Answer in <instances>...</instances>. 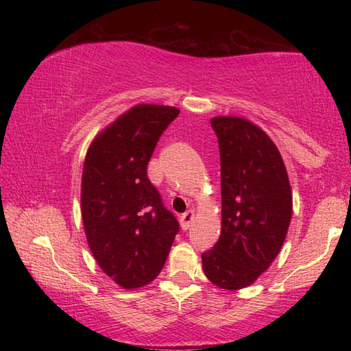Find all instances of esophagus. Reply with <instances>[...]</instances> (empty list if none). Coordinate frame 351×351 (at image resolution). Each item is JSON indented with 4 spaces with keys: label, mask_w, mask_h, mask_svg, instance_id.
<instances>
[{
    "label": "esophagus",
    "mask_w": 351,
    "mask_h": 351,
    "mask_svg": "<svg viewBox=\"0 0 351 351\" xmlns=\"http://www.w3.org/2000/svg\"><path fill=\"white\" fill-rule=\"evenodd\" d=\"M195 217V213L192 210H189L186 213H182L181 218H180V223H181V228L184 230H187L190 228V224H192V219Z\"/></svg>",
    "instance_id": "esophagus-1"
}]
</instances>
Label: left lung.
<instances>
[{"mask_svg":"<svg viewBox=\"0 0 351 351\" xmlns=\"http://www.w3.org/2000/svg\"><path fill=\"white\" fill-rule=\"evenodd\" d=\"M221 164V235L201 254L206 277L229 291L252 285L282 249L293 215L287 169L263 130L241 117L210 121Z\"/></svg>","mask_w":351,"mask_h":351,"instance_id":"left-lung-1","label":"left lung"}]
</instances>
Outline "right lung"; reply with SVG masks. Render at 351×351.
<instances>
[{"label":"right lung","mask_w":351,"mask_h":351,"mask_svg":"<svg viewBox=\"0 0 351 351\" xmlns=\"http://www.w3.org/2000/svg\"><path fill=\"white\" fill-rule=\"evenodd\" d=\"M180 110L139 104L99 133L82 175V218L91 252L125 289L158 277L180 223L147 176L159 138Z\"/></svg>","instance_id":"obj_1"}]
</instances>
